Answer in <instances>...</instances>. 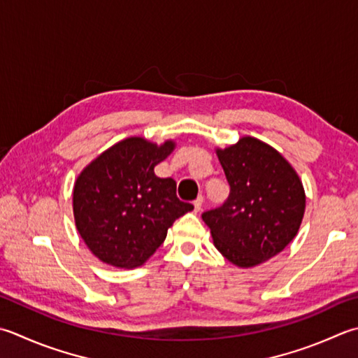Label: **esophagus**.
Returning a JSON list of instances; mask_svg holds the SVG:
<instances>
[{"instance_id": "obj_1", "label": "esophagus", "mask_w": 358, "mask_h": 358, "mask_svg": "<svg viewBox=\"0 0 358 358\" xmlns=\"http://www.w3.org/2000/svg\"><path fill=\"white\" fill-rule=\"evenodd\" d=\"M201 206H203V197H199L197 200L194 201V208H195V211H201Z\"/></svg>"}]
</instances>
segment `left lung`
Returning a JSON list of instances; mask_svg holds the SVG:
<instances>
[{
	"instance_id": "left-lung-1",
	"label": "left lung",
	"mask_w": 358,
	"mask_h": 358,
	"mask_svg": "<svg viewBox=\"0 0 358 358\" xmlns=\"http://www.w3.org/2000/svg\"><path fill=\"white\" fill-rule=\"evenodd\" d=\"M215 153L231 191L223 206L201 219L222 256L236 267H256L298 234L306 211L303 181L275 147L253 136Z\"/></svg>"
}]
</instances>
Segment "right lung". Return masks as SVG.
Segmentation results:
<instances>
[{
    "label": "right lung",
    "mask_w": 358,
    "mask_h": 358,
    "mask_svg": "<svg viewBox=\"0 0 358 358\" xmlns=\"http://www.w3.org/2000/svg\"><path fill=\"white\" fill-rule=\"evenodd\" d=\"M173 139L163 144L143 136L108 147L74 181L76 228L88 250L103 264L136 268L164 242L173 222L192 211L177 197V183L159 178L155 166L171 155Z\"/></svg>",
    "instance_id": "obj_1"
}]
</instances>
